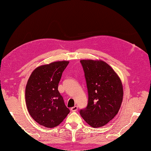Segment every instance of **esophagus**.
I'll return each mask as SVG.
<instances>
[{
  "mask_svg": "<svg viewBox=\"0 0 151 151\" xmlns=\"http://www.w3.org/2000/svg\"><path fill=\"white\" fill-rule=\"evenodd\" d=\"M77 106H73V107H72L71 108H70V110H71V111H77Z\"/></svg>",
  "mask_w": 151,
  "mask_h": 151,
  "instance_id": "esophagus-1",
  "label": "esophagus"
}]
</instances>
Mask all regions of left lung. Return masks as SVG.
Masks as SVG:
<instances>
[{
  "instance_id": "8db88e82",
  "label": "left lung",
  "mask_w": 151,
  "mask_h": 151,
  "mask_svg": "<svg viewBox=\"0 0 151 151\" xmlns=\"http://www.w3.org/2000/svg\"><path fill=\"white\" fill-rule=\"evenodd\" d=\"M88 91V103L80 110L85 122L93 128L103 127L115 117L123 101L119 76L101 60H81Z\"/></svg>"
}]
</instances>
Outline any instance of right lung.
Returning a JSON list of instances; mask_svg holds the SVG:
<instances>
[{"label": "right lung", "instance_id": "add662e5", "mask_svg": "<svg viewBox=\"0 0 151 151\" xmlns=\"http://www.w3.org/2000/svg\"><path fill=\"white\" fill-rule=\"evenodd\" d=\"M68 61L40 65L32 72L25 89L26 104L33 119L48 128L58 126L70 112L58 90Z\"/></svg>", "mask_w": 151, "mask_h": 151}]
</instances>
